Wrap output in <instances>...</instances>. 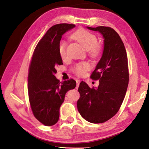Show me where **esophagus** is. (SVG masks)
<instances>
[{"instance_id":"1","label":"esophagus","mask_w":149,"mask_h":149,"mask_svg":"<svg viewBox=\"0 0 149 149\" xmlns=\"http://www.w3.org/2000/svg\"><path fill=\"white\" fill-rule=\"evenodd\" d=\"M76 82H77V87L78 88V87H79V84H80V82H81V81H79V80H77Z\"/></svg>"}]
</instances>
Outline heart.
<instances>
[{"label":"heart","instance_id":"b5f03b06","mask_svg":"<svg viewBox=\"0 0 149 149\" xmlns=\"http://www.w3.org/2000/svg\"><path fill=\"white\" fill-rule=\"evenodd\" d=\"M72 37L77 40L86 51H90V54L93 56H97L99 54L100 47L97 44V38L94 34L90 33L84 29H79L72 35ZM59 54L61 58L66 56V43L65 41H61L58 47ZM90 66L86 63H81L77 64L74 68L75 74L78 76H82L86 71L89 69Z\"/></svg>","mask_w":149,"mask_h":149}]
</instances>
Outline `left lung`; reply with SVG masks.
<instances>
[{
  "mask_svg": "<svg viewBox=\"0 0 149 149\" xmlns=\"http://www.w3.org/2000/svg\"><path fill=\"white\" fill-rule=\"evenodd\" d=\"M101 34L104 39L102 56L91 74L99 80L97 88H91L83 81L78 91L81 97L77 109L82 117L91 123H102L111 118L119 110L129 84L127 54L118 33L107 26H86Z\"/></svg>",
  "mask_w": 149,
  "mask_h": 149,
  "instance_id": "obj_1",
  "label": "left lung"
}]
</instances>
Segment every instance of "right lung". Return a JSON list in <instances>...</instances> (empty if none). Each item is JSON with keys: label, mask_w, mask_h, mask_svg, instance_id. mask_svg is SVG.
Returning <instances> with one entry per match:
<instances>
[{"label": "right lung", "mask_w": 149, "mask_h": 149, "mask_svg": "<svg viewBox=\"0 0 149 149\" xmlns=\"http://www.w3.org/2000/svg\"><path fill=\"white\" fill-rule=\"evenodd\" d=\"M74 27L65 23L51 27L38 42L32 58L28 77L29 101L34 116L45 126L58 122L66 93L76 87L74 80L61 82L54 76L56 68L63 65L58 51L62 36Z\"/></svg>", "instance_id": "obj_1"}]
</instances>
